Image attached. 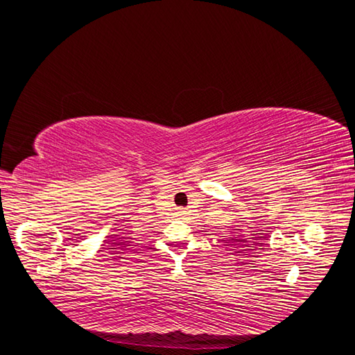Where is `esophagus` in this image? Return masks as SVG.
<instances>
[{
    "instance_id": "esophagus-1",
    "label": "esophagus",
    "mask_w": 355,
    "mask_h": 355,
    "mask_svg": "<svg viewBox=\"0 0 355 355\" xmlns=\"http://www.w3.org/2000/svg\"><path fill=\"white\" fill-rule=\"evenodd\" d=\"M179 214H184V211H179Z\"/></svg>"
}]
</instances>
